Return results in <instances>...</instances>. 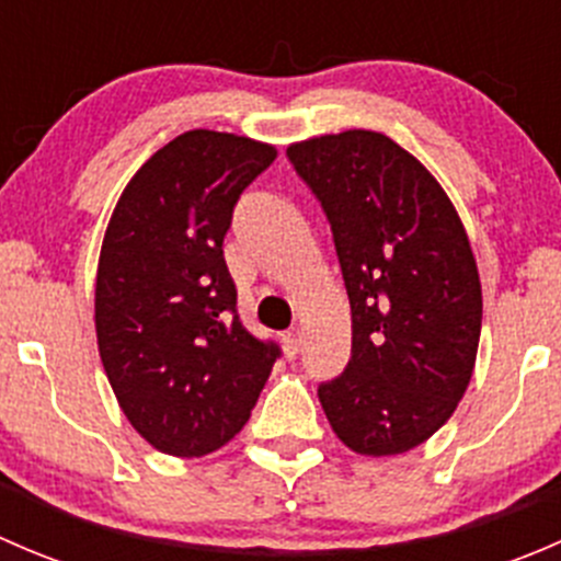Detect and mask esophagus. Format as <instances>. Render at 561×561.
I'll return each mask as SVG.
<instances>
[{
  "instance_id": "1",
  "label": "esophagus",
  "mask_w": 561,
  "mask_h": 561,
  "mask_svg": "<svg viewBox=\"0 0 561 561\" xmlns=\"http://www.w3.org/2000/svg\"><path fill=\"white\" fill-rule=\"evenodd\" d=\"M282 344H285L287 355H298L301 353V331L298 328H290V331L282 333Z\"/></svg>"
}]
</instances>
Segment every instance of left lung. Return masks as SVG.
<instances>
[{
    "instance_id": "1",
    "label": "left lung",
    "mask_w": 561,
    "mask_h": 561,
    "mask_svg": "<svg viewBox=\"0 0 561 561\" xmlns=\"http://www.w3.org/2000/svg\"><path fill=\"white\" fill-rule=\"evenodd\" d=\"M287 160L331 225L353 314L350 360L320 404L355 454H404L445 426L474 369L483 296L463 225L382 133L322 135Z\"/></svg>"
}]
</instances>
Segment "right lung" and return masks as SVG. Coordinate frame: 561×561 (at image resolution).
Listing matches in <instances>:
<instances>
[{"label":"right lung","instance_id":"obj_1","mask_svg":"<svg viewBox=\"0 0 561 561\" xmlns=\"http://www.w3.org/2000/svg\"><path fill=\"white\" fill-rule=\"evenodd\" d=\"M274 160V146L192 129L113 208L94 290L100 358L127 421L168 456L230 443L282 358L241 325L222 254L241 192Z\"/></svg>","mask_w":561,"mask_h":561}]
</instances>
